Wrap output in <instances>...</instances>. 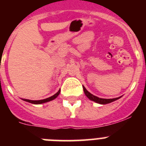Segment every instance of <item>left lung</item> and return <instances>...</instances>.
Instances as JSON below:
<instances>
[{
    "label": "left lung",
    "mask_w": 146,
    "mask_h": 146,
    "mask_svg": "<svg viewBox=\"0 0 146 146\" xmlns=\"http://www.w3.org/2000/svg\"><path fill=\"white\" fill-rule=\"evenodd\" d=\"M82 87H83V91H84V93H85V94H86V96H87V97L90 100L95 102H96V103H99V104H109V103L113 102L115 101V100H117V99H120V98L121 97V96H120V97L114 98V99H102V98L97 97V96H94V95H93L92 94H91L90 92H88V91L86 90V88L84 87V86H82Z\"/></svg>",
    "instance_id": "1"
}]
</instances>
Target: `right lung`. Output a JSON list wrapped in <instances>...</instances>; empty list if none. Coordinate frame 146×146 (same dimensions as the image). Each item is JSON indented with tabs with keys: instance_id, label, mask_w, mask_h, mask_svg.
I'll return each mask as SVG.
<instances>
[{
	"instance_id": "1",
	"label": "right lung",
	"mask_w": 146,
	"mask_h": 146,
	"mask_svg": "<svg viewBox=\"0 0 146 146\" xmlns=\"http://www.w3.org/2000/svg\"><path fill=\"white\" fill-rule=\"evenodd\" d=\"M60 91L59 90V91H58L56 94H54L53 96H50V97H49V98H47V99H42V100H30V99H23V100H24V101H25V102H28L32 103V104H43V103L47 102H50V101H52V100L55 99V98L58 96L59 94H60Z\"/></svg>"
}]
</instances>
